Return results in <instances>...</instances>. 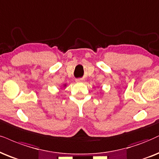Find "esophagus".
I'll return each instance as SVG.
<instances>
[{
  "mask_svg": "<svg viewBox=\"0 0 159 159\" xmlns=\"http://www.w3.org/2000/svg\"><path fill=\"white\" fill-rule=\"evenodd\" d=\"M76 82H77V83H79V82H82V79H76Z\"/></svg>",
  "mask_w": 159,
  "mask_h": 159,
  "instance_id": "obj_1",
  "label": "esophagus"
}]
</instances>
